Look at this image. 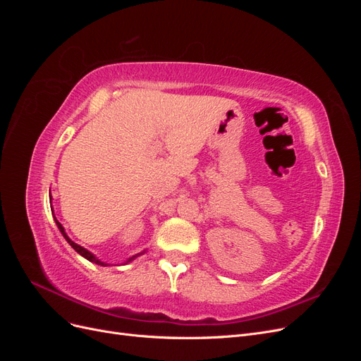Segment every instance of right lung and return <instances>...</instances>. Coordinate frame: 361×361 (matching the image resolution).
<instances>
[{"label":"right lung","mask_w":361,"mask_h":361,"mask_svg":"<svg viewBox=\"0 0 361 361\" xmlns=\"http://www.w3.org/2000/svg\"><path fill=\"white\" fill-rule=\"evenodd\" d=\"M54 218H56V216H54ZM56 223H57V227L60 228V232H61V235L64 236V239H66V241L69 243V245L76 251V253H78V255H81L82 257H85L87 260H90V262H93V264H97V265H102V267H105L106 264H104V262H101L99 259H97L94 255H92L90 253V251L89 250H85L84 247H81V245H78V244H75L73 241H72V239L66 235V232H64V227L59 223V220H57V218H56ZM143 253H145V251H143ZM143 253H138V255H135V256H133V257H129L128 260H126V264H128V262H130V260H134L135 257H138L140 255H143Z\"/></svg>","instance_id":"1"}]
</instances>
